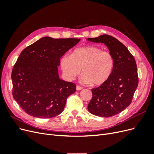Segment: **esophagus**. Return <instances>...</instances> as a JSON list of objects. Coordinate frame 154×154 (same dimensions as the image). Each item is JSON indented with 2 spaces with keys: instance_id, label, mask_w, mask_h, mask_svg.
<instances>
[{
  "instance_id": "34e87169",
  "label": "esophagus",
  "mask_w": 154,
  "mask_h": 154,
  "mask_svg": "<svg viewBox=\"0 0 154 154\" xmlns=\"http://www.w3.org/2000/svg\"><path fill=\"white\" fill-rule=\"evenodd\" d=\"M82 89H83V87H82L79 86V85H77V86H76V90H77V91H80V90H82Z\"/></svg>"
}]
</instances>
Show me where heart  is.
<instances>
[{
    "label": "heart",
    "mask_w": 154,
    "mask_h": 154,
    "mask_svg": "<svg viewBox=\"0 0 154 154\" xmlns=\"http://www.w3.org/2000/svg\"><path fill=\"white\" fill-rule=\"evenodd\" d=\"M60 63L66 80H73L82 70V83L101 85L108 81L112 74L114 59L108 51L90 46L76 48L71 55L63 56Z\"/></svg>",
    "instance_id": "obj_1"
}]
</instances>
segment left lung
<instances>
[{"label": "left lung", "mask_w": 154, "mask_h": 154, "mask_svg": "<svg viewBox=\"0 0 154 154\" xmlns=\"http://www.w3.org/2000/svg\"><path fill=\"white\" fill-rule=\"evenodd\" d=\"M87 40L103 43L114 59L111 76L103 84L92 88V97L87 107L92 114L111 117L121 112L131 103L139 82L136 60L128 49L113 36L103 35Z\"/></svg>", "instance_id": "obj_1"}]
</instances>
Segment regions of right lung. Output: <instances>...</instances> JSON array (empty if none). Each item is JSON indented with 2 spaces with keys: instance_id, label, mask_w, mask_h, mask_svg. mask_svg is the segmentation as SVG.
<instances>
[{
  "instance_id": "1",
  "label": "right lung",
  "mask_w": 154,
  "mask_h": 154,
  "mask_svg": "<svg viewBox=\"0 0 154 154\" xmlns=\"http://www.w3.org/2000/svg\"><path fill=\"white\" fill-rule=\"evenodd\" d=\"M80 41L45 36L22 51L11 72L13 96L27 114L51 118L63 111L76 86L59 78L60 58Z\"/></svg>"
}]
</instances>
